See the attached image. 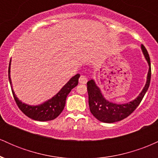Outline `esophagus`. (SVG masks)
I'll return each mask as SVG.
<instances>
[{
	"label": "esophagus",
	"instance_id": "1",
	"mask_svg": "<svg viewBox=\"0 0 158 158\" xmlns=\"http://www.w3.org/2000/svg\"><path fill=\"white\" fill-rule=\"evenodd\" d=\"M87 81H88V79L85 76H81L79 79V82L80 84H86Z\"/></svg>",
	"mask_w": 158,
	"mask_h": 158
}]
</instances>
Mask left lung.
I'll return each mask as SVG.
<instances>
[{
  "mask_svg": "<svg viewBox=\"0 0 158 158\" xmlns=\"http://www.w3.org/2000/svg\"><path fill=\"white\" fill-rule=\"evenodd\" d=\"M141 49L145 58L148 61V72L147 80L141 93L135 100L126 104H115L106 100L101 93V90L96 85L93 79L87 82V90L88 93V104L91 114L98 120L102 123H112L126 118L135 110L142 101L143 97L147 91L151 81V63L147 50L142 44Z\"/></svg>",
  "mask_w": 158,
  "mask_h": 158,
  "instance_id": "obj_1",
  "label": "left lung"
}]
</instances>
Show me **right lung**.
<instances>
[{"label": "right lung", "instance_id": "add662e5", "mask_svg": "<svg viewBox=\"0 0 158 158\" xmlns=\"http://www.w3.org/2000/svg\"><path fill=\"white\" fill-rule=\"evenodd\" d=\"M10 64L11 60L10 61L8 70L9 80H10L11 88H12L13 97L20 110L25 115L30 117V118L34 119V120L49 121L56 119L62 112L65 106L66 98L68 97L69 93L71 91V90L78 85L79 78L80 77V75L78 73L72 77L67 82V84L59 90V93L51 99L47 101V102L39 105V106H29V105L25 104V103H23L21 101H20L15 96L13 90H12V81H11L10 78Z\"/></svg>", "mask_w": 158, "mask_h": 158}]
</instances>
